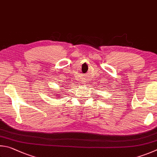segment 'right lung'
<instances>
[{
  "mask_svg": "<svg viewBox=\"0 0 157 157\" xmlns=\"http://www.w3.org/2000/svg\"><path fill=\"white\" fill-rule=\"evenodd\" d=\"M55 96H56V95H55Z\"/></svg>",
  "mask_w": 157,
  "mask_h": 157,
  "instance_id": "right-lung-1",
  "label": "right lung"
}]
</instances>
